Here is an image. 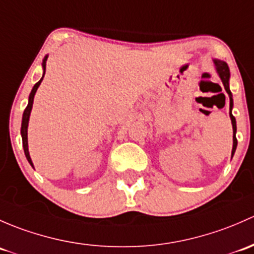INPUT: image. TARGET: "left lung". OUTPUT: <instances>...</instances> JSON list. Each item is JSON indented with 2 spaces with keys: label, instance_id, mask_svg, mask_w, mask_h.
I'll list each match as a JSON object with an SVG mask.
<instances>
[{
  "label": "left lung",
  "instance_id": "obj_1",
  "mask_svg": "<svg viewBox=\"0 0 254 254\" xmlns=\"http://www.w3.org/2000/svg\"><path fill=\"white\" fill-rule=\"evenodd\" d=\"M214 64H215V68L216 72H218L219 77H220L221 82H223L225 90L226 93L229 94V98H230V119H231V124H232V129H234V144H232V151H231V155L234 156L235 150H236V146H237V139H236V120H235L234 115H232L231 110L232 106H234V100H232V94L230 91V87H229V80H230V69L229 66L226 64V62L220 61V60H213Z\"/></svg>",
  "mask_w": 254,
  "mask_h": 254
}]
</instances>
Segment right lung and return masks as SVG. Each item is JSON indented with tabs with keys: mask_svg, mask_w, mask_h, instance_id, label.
<instances>
[{
	"mask_svg": "<svg viewBox=\"0 0 254 254\" xmlns=\"http://www.w3.org/2000/svg\"><path fill=\"white\" fill-rule=\"evenodd\" d=\"M46 60H48V56H45V59H44V61H43V68H44L43 78H44V75H45ZM43 78H41V79L39 80V82L36 83L35 85H34L33 89H31V93H30V95H29V103H28V106H27V108H25L24 114H23L22 128H20V134H22V140H23V148H24V154H25V156H27V160L29 161V164H30V165L33 166V167H34L33 161H31L30 155H29V150H28V124H29V116H30L31 108H33L34 95H35V93H36V90H38L39 85L41 84V80H43Z\"/></svg>",
	"mask_w": 254,
	"mask_h": 254,
	"instance_id": "right-lung-1",
	"label": "right lung"
}]
</instances>
